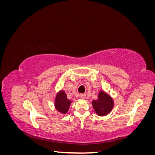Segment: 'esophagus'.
I'll return each instance as SVG.
<instances>
[{"label": "esophagus", "mask_w": 155, "mask_h": 155, "mask_svg": "<svg viewBox=\"0 0 155 155\" xmlns=\"http://www.w3.org/2000/svg\"><path fill=\"white\" fill-rule=\"evenodd\" d=\"M80 97L82 98V99H85V98L86 97V94H81Z\"/></svg>", "instance_id": "obj_1"}]
</instances>
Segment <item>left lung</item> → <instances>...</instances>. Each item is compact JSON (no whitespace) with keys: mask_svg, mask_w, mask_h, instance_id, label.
<instances>
[{"mask_svg":"<svg viewBox=\"0 0 155 155\" xmlns=\"http://www.w3.org/2000/svg\"><path fill=\"white\" fill-rule=\"evenodd\" d=\"M92 106L98 116H105L111 112L114 107V101L110 96L101 91L97 100L92 101Z\"/></svg>","mask_w":155,"mask_h":155,"instance_id":"left-lung-1","label":"left lung"}]
</instances>
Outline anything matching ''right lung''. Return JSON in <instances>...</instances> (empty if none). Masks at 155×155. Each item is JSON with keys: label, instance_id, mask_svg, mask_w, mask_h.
I'll list each match as a JSON object with an SVG mask.
<instances>
[{"label": "right lung", "instance_id": "obj_1", "mask_svg": "<svg viewBox=\"0 0 155 155\" xmlns=\"http://www.w3.org/2000/svg\"><path fill=\"white\" fill-rule=\"evenodd\" d=\"M72 101L67 97L66 93L63 91H59L55 97V107L56 110L62 114H66L69 109Z\"/></svg>", "mask_w": 155, "mask_h": 155}]
</instances>
